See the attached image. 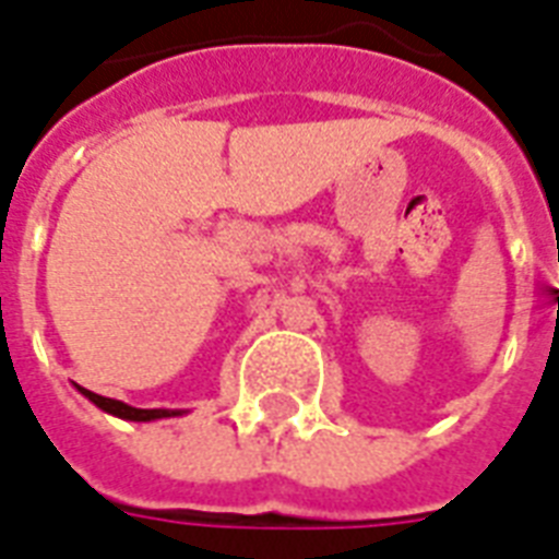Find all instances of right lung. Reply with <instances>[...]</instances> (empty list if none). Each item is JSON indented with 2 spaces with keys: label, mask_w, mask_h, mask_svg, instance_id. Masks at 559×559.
I'll list each match as a JSON object with an SVG mask.
<instances>
[{
  "label": "right lung",
  "mask_w": 559,
  "mask_h": 559,
  "mask_svg": "<svg viewBox=\"0 0 559 559\" xmlns=\"http://www.w3.org/2000/svg\"><path fill=\"white\" fill-rule=\"evenodd\" d=\"M78 391L84 393L90 402H95V405H98L102 411H107V414H114V417H122V419L148 423V419L175 417V414H177V411H166V408H133V405H124V402H119V400H107V396H98V393L86 391V388H78Z\"/></svg>",
  "instance_id": "1"
}]
</instances>
